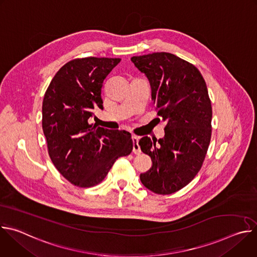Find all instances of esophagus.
<instances>
[{"instance_id": "34e87169", "label": "esophagus", "mask_w": 257, "mask_h": 257, "mask_svg": "<svg viewBox=\"0 0 257 257\" xmlns=\"http://www.w3.org/2000/svg\"><path fill=\"white\" fill-rule=\"evenodd\" d=\"M131 138H132V144H133V150H132V152H133L134 154H139V153H140V148H139V144H138L139 137L133 135Z\"/></svg>"}]
</instances>
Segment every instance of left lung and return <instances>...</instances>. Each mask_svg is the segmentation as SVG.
Masks as SVG:
<instances>
[{"instance_id": "obj_1", "label": "left lung", "mask_w": 257, "mask_h": 257, "mask_svg": "<svg viewBox=\"0 0 257 257\" xmlns=\"http://www.w3.org/2000/svg\"><path fill=\"white\" fill-rule=\"evenodd\" d=\"M131 61L148 77L158 115L167 123L163 138L139 140L153 162L140 181L157 194H172L189 184L204 161L212 117L207 87L195 66L173 54L135 56Z\"/></svg>"}]
</instances>
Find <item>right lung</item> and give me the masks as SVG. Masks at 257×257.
I'll use <instances>...</instances> for the list:
<instances>
[{"mask_svg":"<svg viewBox=\"0 0 257 257\" xmlns=\"http://www.w3.org/2000/svg\"><path fill=\"white\" fill-rule=\"evenodd\" d=\"M121 59L82 58L66 63L51 81L43 101V130L50 158L72 184L100 183L116 160L133 149L131 134L90 125L102 106L101 87Z\"/></svg>","mask_w":257,"mask_h":257,"instance_id":"right-lung-1","label":"right lung"}]
</instances>
